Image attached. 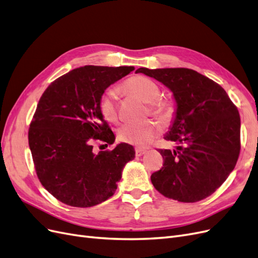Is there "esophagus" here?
I'll list each match as a JSON object with an SVG mask.
<instances>
[{
    "instance_id": "1",
    "label": "esophagus",
    "mask_w": 258,
    "mask_h": 258,
    "mask_svg": "<svg viewBox=\"0 0 258 258\" xmlns=\"http://www.w3.org/2000/svg\"><path fill=\"white\" fill-rule=\"evenodd\" d=\"M146 153L145 150H141V148H136V156L137 157H140V156H142Z\"/></svg>"
}]
</instances>
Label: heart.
I'll return each mask as SVG.
<instances>
[{
  "instance_id": "b5f03b06",
  "label": "heart",
  "mask_w": 258,
  "mask_h": 258,
  "mask_svg": "<svg viewBox=\"0 0 258 258\" xmlns=\"http://www.w3.org/2000/svg\"><path fill=\"white\" fill-rule=\"evenodd\" d=\"M123 87L132 95L137 96L144 102L148 103V112L157 117L161 121H168L173 114V108L165 100L158 99L160 88L153 80L145 76H134L126 81ZM118 90L116 88L106 89L99 101V108L103 118L110 122H114L118 117L117 107ZM160 126L153 120H144L123 123L118 129V139L120 141L137 147H145L160 134Z\"/></svg>"
}]
</instances>
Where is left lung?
Instances as JSON below:
<instances>
[{"label":"left lung","mask_w":258,"mask_h":258,"mask_svg":"<svg viewBox=\"0 0 258 258\" xmlns=\"http://www.w3.org/2000/svg\"><path fill=\"white\" fill-rule=\"evenodd\" d=\"M173 92L175 118L165 136L176 150H159L163 167L151 181L163 196L197 202L212 195L235 169L240 154V115L226 91L194 70L138 69Z\"/></svg>","instance_id":"8db88e82"}]
</instances>
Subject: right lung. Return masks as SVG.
Segmentation results:
<instances>
[{"label":"right lung","instance_id":"obj_1","mask_svg":"<svg viewBox=\"0 0 258 258\" xmlns=\"http://www.w3.org/2000/svg\"><path fill=\"white\" fill-rule=\"evenodd\" d=\"M134 67L85 66L54 80L44 91L29 128V146L38 179L63 204L89 208L112 197L135 148L118 144L95 154L92 142L113 144L99 101L104 90Z\"/></svg>","mask_w":258,"mask_h":258}]
</instances>
